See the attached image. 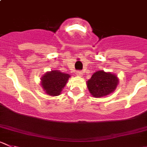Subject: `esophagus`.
<instances>
[{"label": "esophagus", "instance_id": "obj_1", "mask_svg": "<svg viewBox=\"0 0 147 147\" xmlns=\"http://www.w3.org/2000/svg\"><path fill=\"white\" fill-rule=\"evenodd\" d=\"M77 75L80 77H82V75H83V72H82V71H78V72H77Z\"/></svg>", "mask_w": 147, "mask_h": 147}]
</instances>
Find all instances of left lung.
I'll use <instances>...</instances> for the list:
<instances>
[{
    "label": "left lung",
    "instance_id": "left-lung-1",
    "mask_svg": "<svg viewBox=\"0 0 147 147\" xmlns=\"http://www.w3.org/2000/svg\"><path fill=\"white\" fill-rule=\"evenodd\" d=\"M119 78L116 75L103 70L97 71L87 82V86L91 95L95 98L106 96L116 90Z\"/></svg>",
    "mask_w": 147,
    "mask_h": 147
}]
</instances>
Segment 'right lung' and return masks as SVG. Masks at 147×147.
I'll list each match as a JSON object with an SVG mask.
<instances>
[{
  "label": "right lung",
  "instance_id": "right-lung-1",
  "mask_svg": "<svg viewBox=\"0 0 147 147\" xmlns=\"http://www.w3.org/2000/svg\"><path fill=\"white\" fill-rule=\"evenodd\" d=\"M69 78L70 75L68 74L62 73L59 70H52L42 77L41 85L47 94L57 96L60 95Z\"/></svg>",
  "mask_w": 147,
  "mask_h": 147
}]
</instances>
